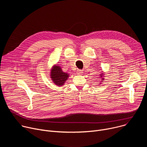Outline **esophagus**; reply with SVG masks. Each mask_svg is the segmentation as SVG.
<instances>
[{"label":"esophagus","instance_id":"1","mask_svg":"<svg viewBox=\"0 0 147 147\" xmlns=\"http://www.w3.org/2000/svg\"><path fill=\"white\" fill-rule=\"evenodd\" d=\"M77 73V74H78V75H81V74H82V71L81 70H78Z\"/></svg>","mask_w":147,"mask_h":147}]
</instances>
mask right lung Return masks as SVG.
I'll use <instances>...</instances> for the list:
<instances>
[{
    "mask_svg": "<svg viewBox=\"0 0 147 147\" xmlns=\"http://www.w3.org/2000/svg\"><path fill=\"white\" fill-rule=\"evenodd\" d=\"M51 74L53 82L58 86L63 85L69 76L67 73H65L59 66H55L52 70Z\"/></svg>",
    "mask_w": 147,
    "mask_h": 147,
    "instance_id": "1",
    "label": "right lung"
}]
</instances>
